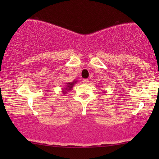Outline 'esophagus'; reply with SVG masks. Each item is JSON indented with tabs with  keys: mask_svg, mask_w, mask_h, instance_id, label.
<instances>
[{
	"mask_svg": "<svg viewBox=\"0 0 159 159\" xmlns=\"http://www.w3.org/2000/svg\"><path fill=\"white\" fill-rule=\"evenodd\" d=\"M82 82H83V83L87 84V83H88L89 80L88 79H83V80H82Z\"/></svg>",
	"mask_w": 159,
	"mask_h": 159,
	"instance_id": "1",
	"label": "esophagus"
}]
</instances>
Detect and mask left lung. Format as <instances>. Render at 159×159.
Segmentation results:
<instances>
[{"label":"left lung","mask_w":159,"mask_h":159,"mask_svg":"<svg viewBox=\"0 0 159 159\" xmlns=\"http://www.w3.org/2000/svg\"><path fill=\"white\" fill-rule=\"evenodd\" d=\"M106 93V92H105V91H103V93Z\"/></svg>","instance_id":"left-lung-1"}]
</instances>
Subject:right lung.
<instances>
[{"label": "right lung", "instance_id": "right-lung-1", "mask_svg": "<svg viewBox=\"0 0 159 159\" xmlns=\"http://www.w3.org/2000/svg\"><path fill=\"white\" fill-rule=\"evenodd\" d=\"M77 80H74L73 82H68V83H66V85H64V88H62V93H64V94H66V93L68 92V91L71 90V89H72L73 86L75 85V84L77 83Z\"/></svg>", "mask_w": 159, "mask_h": 159}]
</instances>
